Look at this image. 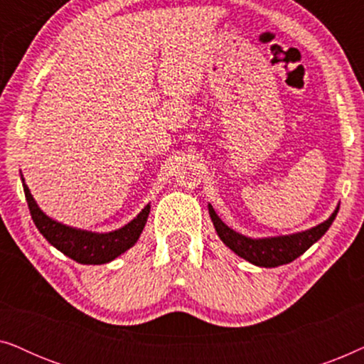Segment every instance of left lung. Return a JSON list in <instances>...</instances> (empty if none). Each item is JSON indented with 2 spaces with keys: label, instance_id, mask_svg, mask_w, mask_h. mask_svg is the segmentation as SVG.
I'll use <instances>...</instances> for the list:
<instances>
[{
  "label": "left lung",
  "instance_id": "8db88e82",
  "mask_svg": "<svg viewBox=\"0 0 364 364\" xmlns=\"http://www.w3.org/2000/svg\"><path fill=\"white\" fill-rule=\"evenodd\" d=\"M338 210H340V207H336V210L331 213V217L328 218V220L310 228V230L282 237L250 238L232 230L230 227H227L225 223L220 220V217L217 215L215 210H213V207L208 203V213H210L213 227H215L217 235L220 237V240L225 243L232 252H235L238 257L245 258L247 262L253 263V265L265 268L285 265V263H290L295 260V258L303 255L313 243L318 242L323 235H325L333 220H335Z\"/></svg>",
  "mask_w": 364,
  "mask_h": 364
}]
</instances>
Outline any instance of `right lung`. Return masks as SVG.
I'll use <instances>...</instances> for the list:
<instances>
[{
    "label": "right lung",
    "instance_id": "add662e5",
    "mask_svg": "<svg viewBox=\"0 0 364 364\" xmlns=\"http://www.w3.org/2000/svg\"><path fill=\"white\" fill-rule=\"evenodd\" d=\"M21 181L29 213H31L33 222L38 230L43 233V237L53 247H56L64 255L73 258L74 262L82 263V265H102V263L112 262L114 258H117L124 252L129 250L139 240V237H141L144 227H146L149 212H151V205L147 203L134 220L114 232L96 233L81 230V228L63 225V223L49 218L38 207V203L33 198L26 183H24L23 177Z\"/></svg>",
    "mask_w": 364,
    "mask_h": 364
}]
</instances>
